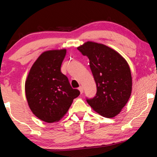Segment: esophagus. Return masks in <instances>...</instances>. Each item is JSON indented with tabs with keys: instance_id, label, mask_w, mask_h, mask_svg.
<instances>
[{
	"instance_id": "obj_1",
	"label": "esophagus",
	"mask_w": 157,
	"mask_h": 157,
	"mask_svg": "<svg viewBox=\"0 0 157 157\" xmlns=\"http://www.w3.org/2000/svg\"><path fill=\"white\" fill-rule=\"evenodd\" d=\"M78 89H79V91H80V94H82V93H83V91H84V89H83V87H82V86H80L78 88Z\"/></svg>"
}]
</instances>
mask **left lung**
Listing matches in <instances>:
<instances>
[{
	"label": "left lung",
	"mask_w": 157,
	"mask_h": 157,
	"mask_svg": "<svg viewBox=\"0 0 157 157\" xmlns=\"http://www.w3.org/2000/svg\"><path fill=\"white\" fill-rule=\"evenodd\" d=\"M78 49L88 57L96 83V95L86 102L101 116L113 118L121 112L132 94L128 63L118 52L104 44L87 41Z\"/></svg>",
	"instance_id": "1"
}]
</instances>
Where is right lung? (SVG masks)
Instances as JSON below:
<instances>
[{
  "label": "right lung",
  "mask_w": 157,
  "mask_h": 157,
  "mask_svg": "<svg viewBox=\"0 0 157 157\" xmlns=\"http://www.w3.org/2000/svg\"><path fill=\"white\" fill-rule=\"evenodd\" d=\"M66 50L44 52L33 63L25 84L29 107L37 118L46 123L59 121L67 113L80 92L73 89L61 72Z\"/></svg>",
  "instance_id": "right-lung-1"
}]
</instances>
